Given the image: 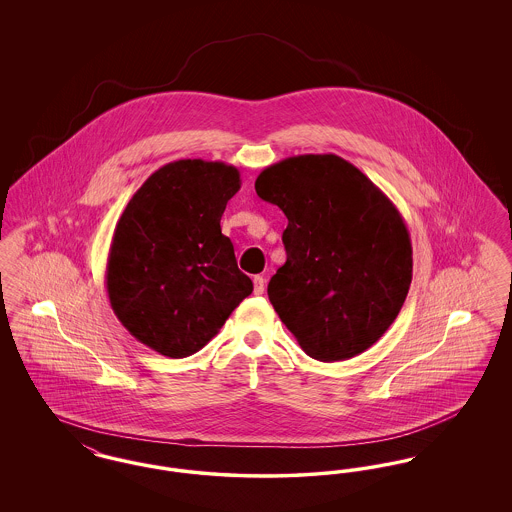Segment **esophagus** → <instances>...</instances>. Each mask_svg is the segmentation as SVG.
Wrapping results in <instances>:
<instances>
[{
	"instance_id": "esophagus-1",
	"label": "esophagus",
	"mask_w": 512,
	"mask_h": 512,
	"mask_svg": "<svg viewBox=\"0 0 512 512\" xmlns=\"http://www.w3.org/2000/svg\"><path fill=\"white\" fill-rule=\"evenodd\" d=\"M265 286H267V282H265L263 276H255V278H253V290H255L257 295H261V293L265 292Z\"/></svg>"
}]
</instances>
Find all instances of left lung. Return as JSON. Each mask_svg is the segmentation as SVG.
Returning a JSON list of instances; mask_svg holds the SVG:
<instances>
[{
    "label": "left lung",
    "instance_id": "obj_1",
    "mask_svg": "<svg viewBox=\"0 0 512 512\" xmlns=\"http://www.w3.org/2000/svg\"><path fill=\"white\" fill-rule=\"evenodd\" d=\"M255 192L288 219V259L268 282L280 320L322 363L366 351L399 315L413 280V245L397 207L334 153L282 159L257 176Z\"/></svg>",
    "mask_w": 512,
    "mask_h": 512
}]
</instances>
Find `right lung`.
I'll list each match as a JSON object with an SVG mask.
<instances>
[{
	"mask_svg": "<svg viewBox=\"0 0 512 512\" xmlns=\"http://www.w3.org/2000/svg\"><path fill=\"white\" fill-rule=\"evenodd\" d=\"M240 186L232 165L180 159L153 172L122 211L105 270L109 303L159 355L197 353L253 292L220 230Z\"/></svg>",
	"mask_w": 512,
	"mask_h": 512,
	"instance_id": "add662e5",
	"label": "right lung"
}]
</instances>
